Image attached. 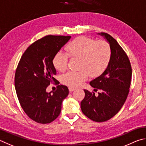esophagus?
<instances>
[{"label": "esophagus", "mask_w": 146, "mask_h": 146, "mask_svg": "<svg viewBox=\"0 0 146 146\" xmlns=\"http://www.w3.org/2000/svg\"><path fill=\"white\" fill-rule=\"evenodd\" d=\"M68 90H69V91L70 92H73V91H74L75 90H76V88H74V87H71V86H69L68 87Z\"/></svg>", "instance_id": "1"}]
</instances>
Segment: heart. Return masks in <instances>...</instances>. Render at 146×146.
I'll list each match as a JSON object with an SVG mask.
<instances>
[{
	"mask_svg": "<svg viewBox=\"0 0 146 146\" xmlns=\"http://www.w3.org/2000/svg\"><path fill=\"white\" fill-rule=\"evenodd\" d=\"M66 52L60 51L54 56L52 63L56 70H66L69 57L79 60L77 71H69L63 74L61 81L71 87H77L87 80L89 75L95 78L101 75L111 61V45L105 40L98 41L94 38L80 36L68 43Z\"/></svg>",
	"mask_w": 146,
	"mask_h": 146,
	"instance_id": "b5f03b06",
	"label": "heart"
}]
</instances>
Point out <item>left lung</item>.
Wrapping results in <instances>:
<instances>
[{"label": "left lung", "mask_w": 146, "mask_h": 146, "mask_svg": "<svg viewBox=\"0 0 146 146\" xmlns=\"http://www.w3.org/2000/svg\"><path fill=\"white\" fill-rule=\"evenodd\" d=\"M101 35L111 45V61L100 76L90 82L94 91L84 90L85 96L81 102L84 115L99 122L110 119L121 109L128 96L132 76L131 63L123 48L108 33Z\"/></svg>", "instance_id": "1"}]
</instances>
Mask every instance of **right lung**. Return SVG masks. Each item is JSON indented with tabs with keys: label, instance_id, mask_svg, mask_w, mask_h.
Returning a JSON list of instances; mask_svg holds the SVG:
<instances>
[{
	"label": "right lung",
	"instance_id": "1",
	"mask_svg": "<svg viewBox=\"0 0 146 146\" xmlns=\"http://www.w3.org/2000/svg\"><path fill=\"white\" fill-rule=\"evenodd\" d=\"M70 36L47 35L35 41L23 54L15 75V86L19 103L27 115L40 124H48L60 114L61 103L68 94L67 86L59 85L54 78V55L70 40ZM56 90L48 93L50 83Z\"/></svg>",
	"mask_w": 146,
	"mask_h": 146
}]
</instances>
